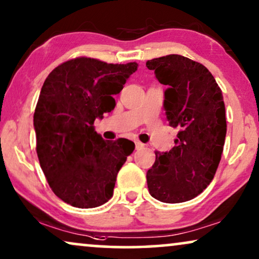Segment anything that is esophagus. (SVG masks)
Returning <instances> with one entry per match:
<instances>
[{
	"label": "esophagus",
	"mask_w": 259,
	"mask_h": 259,
	"mask_svg": "<svg viewBox=\"0 0 259 259\" xmlns=\"http://www.w3.org/2000/svg\"><path fill=\"white\" fill-rule=\"evenodd\" d=\"M135 146H136V149L140 150V149H143L144 148V144L142 142H140V141H136L135 142Z\"/></svg>",
	"instance_id": "esophagus-1"
}]
</instances>
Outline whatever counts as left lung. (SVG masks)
<instances>
[{
  "mask_svg": "<svg viewBox=\"0 0 259 259\" xmlns=\"http://www.w3.org/2000/svg\"><path fill=\"white\" fill-rule=\"evenodd\" d=\"M146 66L168 86L163 108L169 125L180 130L175 147L155 151L148 189L158 201H188L211 184L222 158L226 136L222 90L204 65L182 55L148 60Z\"/></svg>",
  "mask_w": 259,
  "mask_h": 259,
  "instance_id": "obj_1",
  "label": "left lung"
}]
</instances>
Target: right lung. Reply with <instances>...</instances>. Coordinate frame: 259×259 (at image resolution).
Returning <instances> with one entry per match:
<instances>
[{
    "instance_id": "right-lung-1",
    "label": "right lung",
    "mask_w": 259,
    "mask_h": 259,
    "mask_svg": "<svg viewBox=\"0 0 259 259\" xmlns=\"http://www.w3.org/2000/svg\"><path fill=\"white\" fill-rule=\"evenodd\" d=\"M139 64H106L75 58L45 80L34 112L36 153L54 194L78 208L98 207L112 198L115 182L135 143L105 141L96 118L115 109L113 96Z\"/></svg>"
}]
</instances>
